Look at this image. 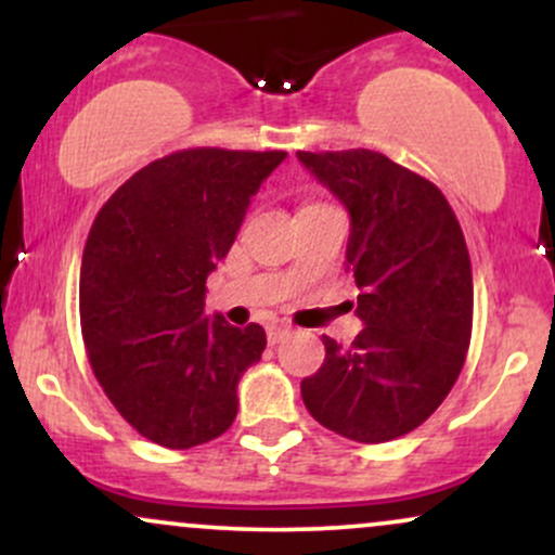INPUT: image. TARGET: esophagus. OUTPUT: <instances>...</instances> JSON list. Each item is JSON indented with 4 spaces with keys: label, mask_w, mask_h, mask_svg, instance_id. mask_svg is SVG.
Here are the masks:
<instances>
[{
    "label": "esophagus",
    "mask_w": 555,
    "mask_h": 555,
    "mask_svg": "<svg viewBox=\"0 0 555 555\" xmlns=\"http://www.w3.org/2000/svg\"><path fill=\"white\" fill-rule=\"evenodd\" d=\"M289 326H282V323H273L269 326V344H279L284 339V336H289Z\"/></svg>",
    "instance_id": "obj_1"
}]
</instances>
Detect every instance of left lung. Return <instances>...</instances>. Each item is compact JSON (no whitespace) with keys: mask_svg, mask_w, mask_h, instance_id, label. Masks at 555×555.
Wrapping results in <instances>:
<instances>
[{"mask_svg":"<svg viewBox=\"0 0 555 555\" xmlns=\"http://www.w3.org/2000/svg\"><path fill=\"white\" fill-rule=\"evenodd\" d=\"M352 219L347 263L365 328L326 360L302 401L323 428L360 443L406 436L441 406L473 336V263L441 190L378 151H297Z\"/></svg>","mask_w":555,"mask_h":555,"instance_id":"1","label":"left lung"}]
</instances>
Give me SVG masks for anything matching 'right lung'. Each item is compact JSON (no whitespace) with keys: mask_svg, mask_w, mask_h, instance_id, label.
Returning <instances> with one entry per match:
<instances>
[{"mask_svg":"<svg viewBox=\"0 0 555 555\" xmlns=\"http://www.w3.org/2000/svg\"><path fill=\"white\" fill-rule=\"evenodd\" d=\"M284 158L175 151L135 171L95 216L80 269L88 362L119 415L164 449L214 441L237 417V384L260 360L266 331L203 315L206 279Z\"/></svg>","mask_w":555,"mask_h":555,"instance_id":"obj_1","label":"right lung"}]
</instances>
